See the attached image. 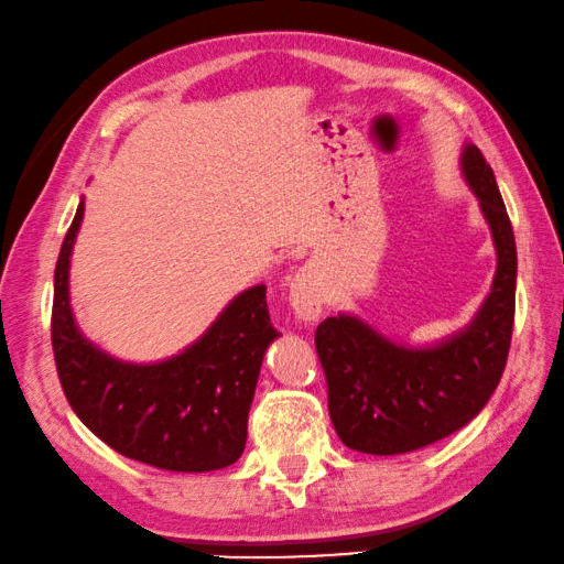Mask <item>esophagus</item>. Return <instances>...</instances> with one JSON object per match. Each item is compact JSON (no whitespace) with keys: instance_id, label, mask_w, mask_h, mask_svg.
<instances>
[{"instance_id":"esophagus-1","label":"esophagus","mask_w":564,"mask_h":564,"mask_svg":"<svg viewBox=\"0 0 564 564\" xmlns=\"http://www.w3.org/2000/svg\"><path fill=\"white\" fill-rule=\"evenodd\" d=\"M323 302L325 290L317 272L307 264L300 267L290 284V305L294 310V317L302 319V323H312V319H317L319 312H323Z\"/></svg>"}]
</instances>
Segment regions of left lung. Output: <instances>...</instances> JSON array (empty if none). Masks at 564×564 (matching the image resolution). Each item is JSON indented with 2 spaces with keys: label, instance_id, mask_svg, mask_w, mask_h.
Returning a JSON list of instances; mask_svg holds the SVG:
<instances>
[{
  "label": "left lung",
  "instance_id": "left-lung-1",
  "mask_svg": "<svg viewBox=\"0 0 564 564\" xmlns=\"http://www.w3.org/2000/svg\"><path fill=\"white\" fill-rule=\"evenodd\" d=\"M462 171L497 247L491 292L471 325L433 348L395 345L352 315L327 317L315 330L333 426L360 454H405L452 436L487 405L505 372L514 327V231L494 171L471 143Z\"/></svg>",
  "mask_w": 564,
  "mask_h": 564
}]
</instances>
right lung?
<instances>
[{"label": "right lung", "mask_w": 564, "mask_h": 564, "mask_svg": "<svg viewBox=\"0 0 564 564\" xmlns=\"http://www.w3.org/2000/svg\"><path fill=\"white\" fill-rule=\"evenodd\" d=\"M85 206L65 234L55 267L52 350L67 403L110 448L163 471H214L247 444L264 350L276 333L267 288L241 292L181 355L153 366L110 358L77 330L67 274Z\"/></svg>", "instance_id": "right-lung-1"}]
</instances>
